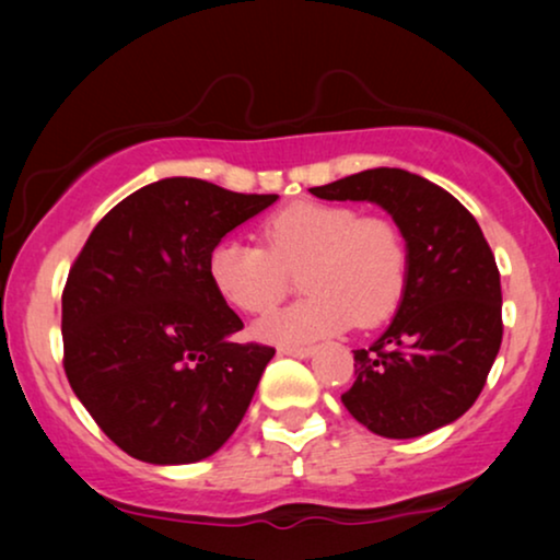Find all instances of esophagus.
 <instances>
[{
    "instance_id": "1",
    "label": "esophagus",
    "mask_w": 560,
    "mask_h": 560,
    "mask_svg": "<svg viewBox=\"0 0 560 560\" xmlns=\"http://www.w3.org/2000/svg\"><path fill=\"white\" fill-rule=\"evenodd\" d=\"M280 354L295 357V359H308V357L316 354V349H313V347H280Z\"/></svg>"
}]
</instances>
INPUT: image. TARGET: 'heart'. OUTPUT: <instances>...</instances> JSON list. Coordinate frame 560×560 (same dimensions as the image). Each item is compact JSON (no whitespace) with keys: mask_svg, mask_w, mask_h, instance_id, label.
<instances>
[{"mask_svg":"<svg viewBox=\"0 0 560 560\" xmlns=\"http://www.w3.org/2000/svg\"><path fill=\"white\" fill-rule=\"evenodd\" d=\"M265 247L221 240L209 255V278L229 305L267 313L288 293V272H301L308 298L255 326L259 339L295 347L343 328L374 326L400 303L408 249L389 219L359 217L354 206L301 201L262 224Z\"/></svg>","mask_w":560,"mask_h":560,"instance_id":"heart-1","label":"heart"}]
</instances>
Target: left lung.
Here are the masks:
<instances>
[{"label":"left lung","instance_id":"8db88e82","mask_svg":"<svg viewBox=\"0 0 560 560\" xmlns=\"http://www.w3.org/2000/svg\"><path fill=\"white\" fill-rule=\"evenodd\" d=\"M326 201L385 209L408 249L393 324L354 351L343 408L385 439H418L477 400L502 343V288L477 219L448 190L400 167H372L311 188Z\"/></svg>","mask_w":560,"mask_h":560}]
</instances>
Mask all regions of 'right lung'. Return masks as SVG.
I'll return each instance as SVG.
<instances>
[{"label":"right lung","mask_w":560,"mask_h":560,"mask_svg":"<svg viewBox=\"0 0 560 560\" xmlns=\"http://www.w3.org/2000/svg\"><path fill=\"white\" fill-rule=\"evenodd\" d=\"M278 196L163 178L119 201L83 244L63 290V366L98 428L158 466L217 454L242 423L272 347L217 293L209 255Z\"/></svg>","instance_id":"obj_1"}]
</instances>
